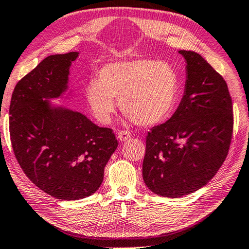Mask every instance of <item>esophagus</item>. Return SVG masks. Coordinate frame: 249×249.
<instances>
[{"label":"esophagus","mask_w":249,"mask_h":249,"mask_svg":"<svg viewBox=\"0 0 249 249\" xmlns=\"http://www.w3.org/2000/svg\"><path fill=\"white\" fill-rule=\"evenodd\" d=\"M130 132L128 130H120L118 131V139L120 141H126L130 138Z\"/></svg>","instance_id":"1"}]
</instances>
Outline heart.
Segmentation results:
<instances>
[{"mask_svg":"<svg viewBox=\"0 0 249 249\" xmlns=\"http://www.w3.org/2000/svg\"><path fill=\"white\" fill-rule=\"evenodd\" d=\"M179 79L169 63L138 58L108 63L98 79L92 78L85 88L87 103L101 123H108L119 97L121 110L138 125L153 126L164 121L178 95Z\"/></svg>","mask_w":249,"mask_h":249,"instance_id":"obj_1","label":"heart"}]
</instances>
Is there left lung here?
<instances>
[{"label": "left lung", "instance_id": "obj_1", "mask_svg": "<svg viewBox=\"0 0 249 249\" xmlns=\"http://www.w3.org/2000/svg\"><path fill=\"white\" fill-rule=\"evenodd\" d=\"M178 53L187 61L184 93L171 119L148 131L142 165L147 188L171 198L193 193L214 177L233 131L226 82L199 54Z\"/></svg>", "mask_w": 249, "mask_h": 249}]
</instances>
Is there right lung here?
Returning a JSON list of instances; mask_svg holds the SVG:
<instances>
[{
	"mask_svg": "<svg viewBox=\"0 0 249 249\" xmlns=\"http://www.w3.org/2000/svg\"><path fill=\"white\" fill-rule=\"evenodd\" d=\"M77 56L70 52L46 57L16 85L9 106L10 141L21 169L40 190L65 200L95 193L118 147L112 129L49 101L68 89Z\"/></svg>",
	"mask_w": 249,
	"mask_h": 249,
	"instance_id": "right-lung-1",
	"label": "right lung"
}]
</instances>
